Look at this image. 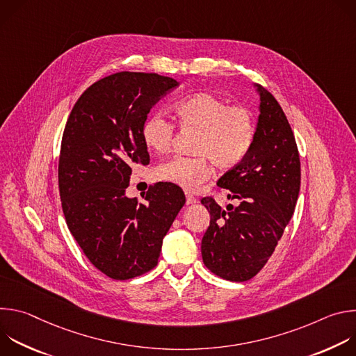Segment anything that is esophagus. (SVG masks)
I'll return each mask as SVG.
<instances>
[{
  "label": "esophagus",
  "instance_id": "esophagus-1",
  "mask_svg": "<svg viewBox=\"0 0 356 356\" xmlns=\"http://www.w3.org/2000/svg\"><path fill=\"white\" fill-rule=\"evenodd\" d=\"M197 202H198V200H197L195 197H193L191 194L186 193V204H187V206H193V204H197Z\"/></svg>",
  "mask_w": 356,
  "mask_h": 356
}]
</instances>
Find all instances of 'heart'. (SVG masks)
<instances>
[{"label": "heart", "instance_id": "b5f03b06", "mask_svg": "<svg viewBox=\"0 0 356 356\" xmlns=\"http://www.w3.org/2000/svg\"><path fill=\"white\" fill-rule=\"evenodd\" d=\"M181 131L197 132L191 152L197 156H177L161 163L155 175L159 180L195 191L211 176L209 159L220 170L239 165L250 150L257 135L252 113L243 107H231L227 99L198 92L180 99L173 107ZM143 145L155 154H168L173 140V125L159 115L147 117L140 128Z\"/></svg>", "mask_w": 356, "mask_h": 356}]
</instances>
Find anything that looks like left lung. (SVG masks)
Here are the masks:
<instances>
[{"label":"left lung","instance_id":"8db88e82","mask_svg":"<svg viewBox=\"0 0 356 356\" xmlns=\"http://www.w3.org/2000/svg\"><path fill=\"white\" fill-rule=\"evenodd\" d=\"M257 91L261 114L255 140L243 161L217 183L239 206L225 211L213 197L201 200L210 213L201 241L202 262L231 282H246L266 265L300 191V156L290 124L266 88L257 84Z\"/></svg>","mask_w":356,"mask_h":356}]
</instances>
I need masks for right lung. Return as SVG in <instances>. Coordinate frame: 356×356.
I'll use <instances>...</instances> for the list:
<instances>
[{
    "instance_id": "right-lung-1",
    "label": "right lung",
    "mask_w": 356,
    "mask_h": 356,
    "mask_svg": "<svg viewBox=\"0 0 356 356\" xmlns=\"http://www.w3.org/2000/svg\"><path fill=\"white\" fill-rule=\"evenodd\" d=\"M177 86L156 73L107 76L80 95L65 127L59 158L63 214L87 259L115 280L158 265L163 238L186 202L172 183L149 186L145 202L125 195L131 166L149 163L142 124Z\"/></svg>"
}]
</instances>
